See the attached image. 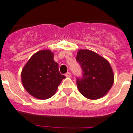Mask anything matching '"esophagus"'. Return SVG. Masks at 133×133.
<instances>
[{
	"label": "esophagus",
	"mask_w": 133,
	"mask_h": 133,
	"mask_svg": "<svg viewBox=\"0 0 133 133\" xmlns=\"http://www.w3.org/2000/svg\"><path fill=\"white\" fill-rule=\"evenodd\" d=\"M65 76H66V77H68V78H70V77L71 76V74L70 72H67V73L65 74Z\"/></svg>",
	"instance_id": "esophagus-1"
}]
</instances>
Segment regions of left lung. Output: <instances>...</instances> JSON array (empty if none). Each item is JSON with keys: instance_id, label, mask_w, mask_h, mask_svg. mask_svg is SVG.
<instances>
[{"instance_id": "8db88e82", "label": "left lung", "mask_w": 133, "mask_h": 133, "mask_svg": "<svg viewBox=\"0 0 133 133\" xmlns=\"http://www.w3.org/2000/svg\"><path fill=\"white\" fill-rule=\"evenodd\" d=\"M76 61L82 70V77L77 78L79 92L91 100H96L107 94L114 83V74L107 59L87 49L78 51Z\"/></svg>"}]
</instances>
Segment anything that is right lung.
Instances as JSON below:
<instances>
[{
  "label": "right lung",
  "instance_id": "add662e5",
  "mask_svg": "<svg viewBox=\"0 0 133 133\" xmlns=\"http://www.w3.org/2000/svg\"><path fill=\"white\" fill-rule=\"evenodd\" d=\"M65 76L59 71L50 50L39 51L32 56L22 70L24 88L30 94L41 100L49 98Z\"/></svg>",
  "mask_w": 133,
  "mask_h": 133
}]
</instances>
